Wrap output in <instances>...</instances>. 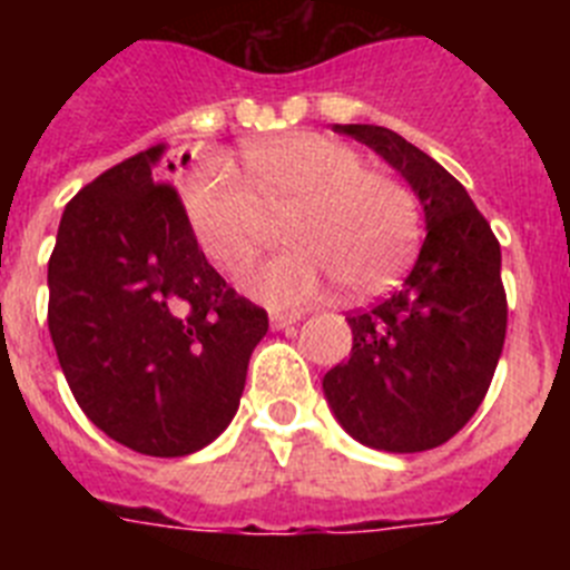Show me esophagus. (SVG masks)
Segmentation results:
<instances>
[{
	"label": "esophagus",
	"instance_id": "1",
	"mask_svg": "<svg viewBox=\"0 0 570 570\" xmlns=\"http://www.w3.org/2000/svg\"><path fill=\"white\" fill-rule=\"evenodd\" d=\"M299 320H302V311H274V314H271V328L282 331Z\"/></svg>",
	"mask_w": 570,
	"mask_h": 570
}]
</instances>
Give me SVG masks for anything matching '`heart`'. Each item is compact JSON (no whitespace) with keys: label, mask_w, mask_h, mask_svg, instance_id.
I'll return each instance as SVG.
<instances>
[{"label":"heart","mask_w":570,"mask_h":570,"mask_svg":"<svg viewBox=\"0 0 570 570\" xmlns=\"http://www.w3.org/2000/svg\"><path fill=\"white\" fill-rule=\"evenodd\" d=\"M248 179L223 156H199L183 183L194 239L216 268L236 271L254 254L265 214L288 210L285 254L239 276L274 308L305 305L328 279L351 291L382 288L411 259L420 205L394 174L365 168L351 145L322 134H285L250 145Z\"/></svg>","instance_id":"heart-1"}]
</instances>
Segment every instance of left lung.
Wrapping results in <instances>:
<instances>
[{
  "label": "left lung",
  "instance_id": "left-lung-1",
  "mask_svg": "<svg viewBox=\"0 0 570 570\" xmlns=\"http://www.w3.org/2000/svg\"><path fill=\"white\" fill-rule=\"evenodd\" d=\"M334 130L405 176L425 210V242L394 294L347 316L354 347L322 391L356 442L416 454L451 440L488 394L508 325L500 242L425 150L380 125Z\"/></svg>",
  "mask_w": 570,
  "mask_h": 570
}]
</instances>
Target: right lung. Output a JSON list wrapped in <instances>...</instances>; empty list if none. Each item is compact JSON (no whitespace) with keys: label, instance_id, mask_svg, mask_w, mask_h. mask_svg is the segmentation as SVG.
<instances>
[{"label":"right lung","instance_id":"add662e5","mask_svg":"<svg viewBox=\"0 0 570 570\" xmlns=\"http://www.w3.org/2000/svg\"><path fill=\"white\" fill-rule=\"evenodd\" d=\"M163 154L130 156L65 205L48 328L99 431L136 454L185 456L234 420L268 314L208 265Z\"/></svg>","mask_w":570,"mask_h":570}]
</instances>
